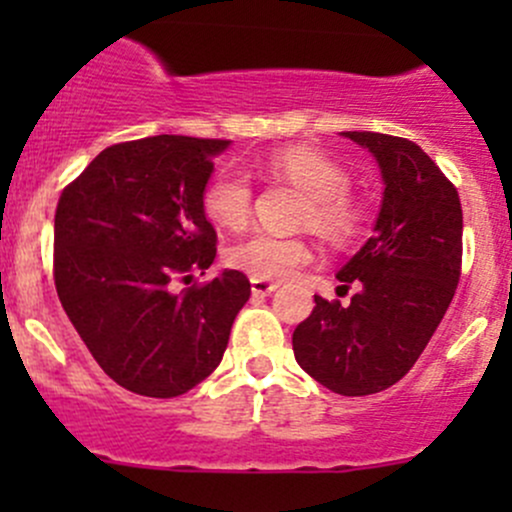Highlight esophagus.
Wrapping results in <instances>:
<instances>
[{
  "label": "esophagus",
  "mask_w": 512,
  "mask_h": 512,
  "mask_svg": "<svg viewBox=\"0 0 512 512\" xmlns=\"http://www.w3.org/2000/svg\"><path fill=\"white\" fill-rule=\"evenodd\" d=\"M250 287H252V294H260V297H267V294L275 292L277 282H270V280H260V277H252L250 280Z\"/></svg>",
  "instance_id": "34e87169"
}]
</instances>
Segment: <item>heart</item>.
<instances>
[{
    "label": "heart",
    "mask_w": 512,
    "mask_h": 512,
    "mask_svg": "<svg viewBox=\"0 0 512 512\" xmlns=\"http://www.w3.org/2000/svg\"><path fill=\"white\" fill-rule=\"evenodd\" d=\"M267 173L285 178L309 195L304 223L332 242L352 240L364 223V208L349 195V173L309 146L277 148L265 158ZM203 210L215 225L240 230L252 213V185L240 170H220L203 190ZM227 265L260 280H285L307 265L312 250L299 237L255 232L227 247Z\"/></svg>",
    "instance_id": "b5f03b06"
}]
</instances>
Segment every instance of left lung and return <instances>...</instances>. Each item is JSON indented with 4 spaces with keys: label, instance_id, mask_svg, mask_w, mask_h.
<instances>
[{
    "label": "left lung",
    "instance_id": "1",
    "mask_svg": "<svg viewBox=\"0 0 512 512\" xmlns=\"http://www.w3.org/2000/svg\"><path fill=\"white\" fill-rule=\"evenodd\" d=\"M371 153L384 180L374 235L337 272L352 302H327L294 329L297 364L342 396H369L394 386L441 324L463 255L458 190L406 138L344 131Z\"/></svg>",
    "mask_w": 512,
    "mask_h": 512
}]
</instances>
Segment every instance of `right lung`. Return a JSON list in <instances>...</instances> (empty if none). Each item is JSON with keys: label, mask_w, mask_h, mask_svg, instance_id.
<instances>
[{"label": "right lung", "mask_w": 512, "mask_h": 512, "mask_svg": "<svg viewBox=\"0 0 512 512\" xmlns=\"http://www.w3.org/2000/svg\"><path fill=\"white\" fill-rule=\"evenodd\" d=\"M227 146L190 136L116 143L56 205L61 307L98 366L133 394L173 399L208 379L250 299V280L237 270L180 294L170 289V280L215 260L203 190Z\"/></svg>", "instance_id": "right-lung-1"}]
</instances>
